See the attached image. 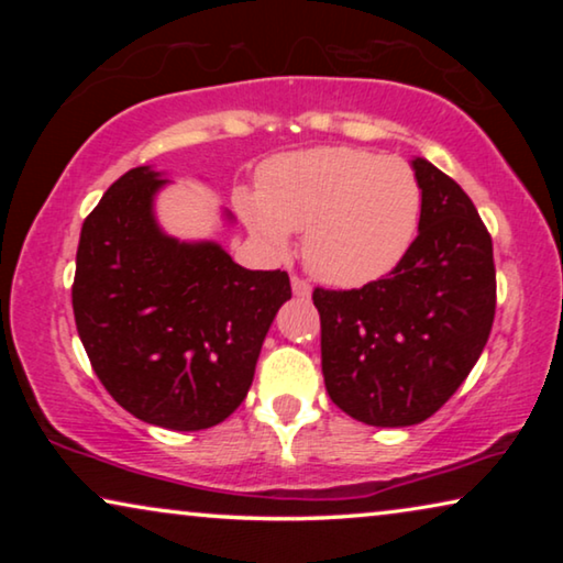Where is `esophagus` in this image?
<instances>
[{
  "instance_id": "obj_1",
  "label": "esophagus",
  "mask_w": 563,
  "mask_h": 563,
  "mask_svg": "<svg viewBox=\"0 0 563 563\" xmlns=\"http://www.w3.org/2000/svg\"><path fill=\"white\" fill-rule=\"evenodd\" d=\"M291 291H295L297 297H302V299H307L310 297V291H312V287L310 284H307L305 279H299V276H291Z\"/></svg>"
}]
</instances>
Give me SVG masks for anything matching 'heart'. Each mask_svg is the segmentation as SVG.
<instances>
[{"mask_svg":"<svg viewBox=\"0 0 563 563\" xmlns=\"http://www.w3.org/2000/svg\"><path fill=\"white\" fill-rule=\"evenodd\" d=\"M238 210L274 253L302 235L305 266L333 287L382 279L412 249L422 184L402 158L349 145L276 156L258 174V191H241Z\"/></svg>","mask_w":563,"mask_h":563,"instance_id":"heart-1","label":"heart"}]
</instances>
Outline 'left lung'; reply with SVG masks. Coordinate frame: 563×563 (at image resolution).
I'll return each instance as SVG.
<instances>
[{
  "mask_svg": "<svg viewBox=\"0 0 563 563\" xmlns=\"http://www.w3.org/2000/svg\"><path fill=\"white\" fill-rule=\"evenodd\" d=\"M420 233L407 256L358 289L314 287L325 389L376 428L428 420L487 345L497 305L492 235L464 189L426 158Z\"/></svg>",
  "mask_w": 563,
  "mask_h": 563,
  "instance_id": "left-lung-1",
  "label": "left lung"
}]
</instances>
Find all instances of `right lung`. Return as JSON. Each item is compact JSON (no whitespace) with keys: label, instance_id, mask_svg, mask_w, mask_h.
Returning <instances> with one entry per match:
<instances>
[{"label":"right lung","instance_id":"1","mask_svg":"<svg viewBox=\"0 0 563 563\" xmlns=\"http://www.w3.org/2000/svg\"><path fill=\"white\" fill-rule=\"evenodd\" d=\"M122 174L81 225L71 287L76 330L114 402L168 430H205L249 395L289 276L249 272L218 243H179L153 220L164 187Z\"/></svg>","mask_w":563,"mask_h":563}]
</instances>
